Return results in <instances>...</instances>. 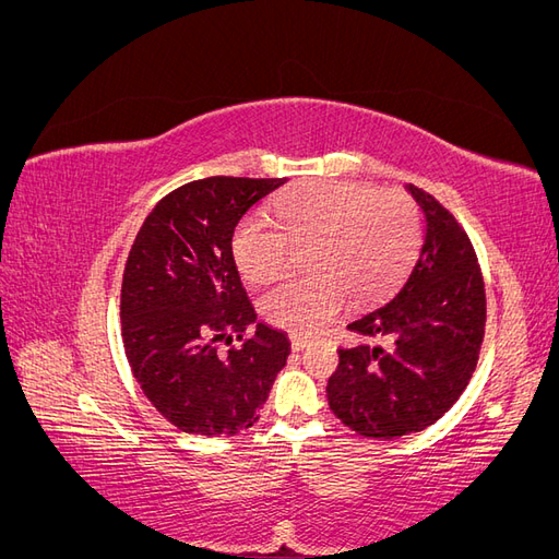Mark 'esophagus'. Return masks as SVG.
Returning <instances> with one entry per match:
<instances>
[{
  "instance_id": "34e87169",
  "label": "esophagus",
  "mask_w": 559,
  "mask_h": 559,
  "mask_svg": "<svg viewBox=\"0 0 559 559\" xmlns=\"http://www.w3.org/2000/svg\"><path fill=\"white\" fill-rule=\"evenodd\" d=\"M289 337H292V347H294L296 352H300V349H306V347L310 345V341H308V337H306V335H300V333H292Z\"/></svg>"
}]
</instances>
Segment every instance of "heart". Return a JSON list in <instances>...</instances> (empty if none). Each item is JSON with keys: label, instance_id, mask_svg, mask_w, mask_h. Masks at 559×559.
I'll return each instance as SVG.
<instances>
[{"label": "heart", "instance_id": "1", "mask_svg": "<svg viewBox=\"0 0 559 559\" xmlns=\"http://www.w3.org/2000/svg\"><path fill=\"white\" fill-rule=\"evenodd\" d=\"M275 222L249 214L235 226L230 249L247 280L263 282L310 247L314 273L284 277L261 296V314L292 331H317L347 298L370 302L394 292L419 251L421 222L415 200L399 189L317 179L284 191Z\"/></svg>", "mask_w": 559, "mask_h": 559}]
</instances>
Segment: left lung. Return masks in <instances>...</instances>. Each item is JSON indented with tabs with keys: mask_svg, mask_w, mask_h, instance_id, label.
Instances as JSON below:
<instances>
[{
	"mask_svg": "<svg viewBox=\"0 0 559 559\" xmlns=\"http://www.w3.org/2000/svg\"><path fill=\"white\" fill-rule=\"evenodd\" d=\"M425 212V242L394 298L354 319L364 341L337 349L326 396L345 427L368 438L408 436L462 396L485 335V282L466 230L431 193L408 183Z\"/></svg>",
	"mask_w": 559,
	"mask_h": 559,
	"instance_id": "left-lung-1",
	"label": "left lung"
}]
</instances>
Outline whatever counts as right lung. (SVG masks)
<instances>
[{
    "mask_svg": "<svg viewBox=\"0 0 559 559\" xmlns=\"http://www.w3.org/2000/svg\"><path fill=\"white\" fill-rule=\"evenodd\" d=\"M284 181L183 183L151 210L130 247L121 284L126 357L151 405L186 433L249 429L292 352L282 331L257 324L249 333L257 312L230 249L247 210Z\"/></svg>",
    "mask_w": 559,
    "mask_h": 559,
    "instance_id": "1",
    "label": "right lung"
}]
</instances>
